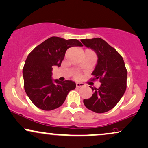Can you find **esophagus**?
<instances>
[{
	"label": "esophagus",
	"mask_w": 148,
	"mask_h": 148,
	"mask_svg": "<svg viewBox=\"0 0 148 148\" xmlns=\"http://www.w3.org/2000/svg\"><path fill=\"white\" fill-rule=\"evenodd\" d=\"M76 88H81V87L85 86V84L83 83H79V82H77V83H76Z\"/></svg>",
	"instance_id": "esophagus-1"
}]
</instances>
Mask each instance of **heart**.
Segmentation results:
<instances>
[{
  "instance_id": "1",
  "label": "heart",
  "mask_w": 148,
  "mask_h": 148,
  "mask_svg": "<svg viewBox=\"0 0 148 148\" xmlns=\"http://www.w3.org/2000/svg\"><path fill=\"white\" fill-rule=\"evenodd\" d=\"M78 77H79V76H78V75H76V78H78Z\"/></svg>"
}]
</instances>
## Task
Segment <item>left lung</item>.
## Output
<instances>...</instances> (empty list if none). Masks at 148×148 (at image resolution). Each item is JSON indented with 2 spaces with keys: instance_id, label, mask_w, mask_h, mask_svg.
Instances as JSON below:
<instances>
[{
  "instance_id": "obj_1",
  "label": "left lung",
  "mask_w": 148,
  "mask_h": 148,
  "mask_svg": "<svg viewBox=\"0 0 148 148\" xmlns=\"http://www.w3.org/2000/svg\"><path fill=\"white\" fill-rule=\"evenodd\" d=\"M81 41L97 55L92 81L99 79L101 83L98 89L90 87L94 93L83 103L94 112H106L119 103L125 92L127 72L125 63L118 51L102 38L81 39Z\"/></svg>"
}]
</instances>
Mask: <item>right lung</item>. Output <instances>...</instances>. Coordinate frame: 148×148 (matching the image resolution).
<instances>
[{"label": "right lung", "instance_id": "add662e5", "mask_svg": "<svg viewBox=\"0 0 148 148\" xmlns=\"http://www.w3.org/2000/svg\"><path fill=\"white\" fill-rule=\"evenodd\" d=\"M83 45L77 39L50 37L28 55L23 69L24 88L37 108L52 110L61 106L67 94L76 88L75 82L54 80L53 67H60L68 48Z\"/></svg>", "mask_w": 148, "mask_h": 148}]
</instances>
